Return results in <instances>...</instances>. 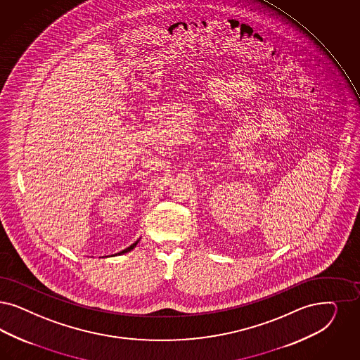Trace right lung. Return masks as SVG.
I'll return each instance as SVG.
<instances>
[{
	"instance_id": "add662e5",
	"label": "right lung",
	"mask_w": 360,
	"mask_h": 360,
	"mask_svg": "<svg viewBox=\"0 0 360 360\" xmlns=\"http://www.w3.org/2000/svg\"><path fill=\"white\" fill-rule=\"evenodd\" d=\"M138 240H139V239H138ZM138 240L134 242V243H133L130 248H124V250H122V251H121V252H118V254H124V252H129V251H131L133 248H136V243H138ZM115 255H117V254H115Z\"/></svg>"
}]
</instances>
